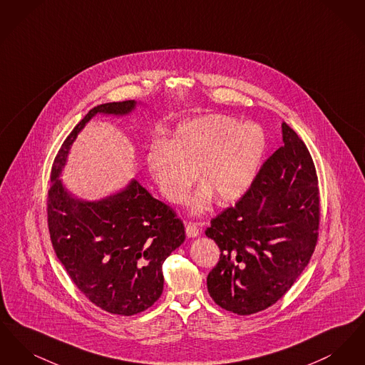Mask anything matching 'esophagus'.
Instances as JSON below:
<instances>
[{
    "mask_svg": "<svg viewBox=\"0 0 365 365\" xmlns=\"http://www.w3.org/2000/svg\"><path fill=\"white\" fill-rule=\"evenodd\" d=\"M198 234H200V228L197 226V223L187 222V223H186V235H187L189 238H195Z\"/></svg>",
    "mask_w": 365,
    "mask_h": 365,
    "instance_id": "obj_1",
    "label": "esophagus"
}]
</instances>
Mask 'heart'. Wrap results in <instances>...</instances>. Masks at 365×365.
Returning a JSON list of instances; mask_svg holds the SVG:
<instances>
[{
	"instance_id": "obj_1",
	"label": "heart",
	"mask_w": 365,
	"mask_h": 365,
	"mask_svg": "<svg viewBox=\"0 0 365 365\" xmlns=\"http://www.w3.org/2000/svg\"><path fill=\"white\" fill-rule=\"evenodd\" d=\"M268 148L264 128L225 116L207 115L178 124L168 142L156 140L145 164L161 194L174 204L187 200L195 170L204 185L191 200L194 212L242 198L260 173Z\"/></svg>"
}]
</instances>
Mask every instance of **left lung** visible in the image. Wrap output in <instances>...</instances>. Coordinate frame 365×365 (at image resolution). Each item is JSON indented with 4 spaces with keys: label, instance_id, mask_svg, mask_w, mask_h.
Segmentation results:
<instances>
[{
    "label": "left lung",
    "instance_id": "8db88e82",
    "mask_svg": "<svg viewBox=\"0 0 365 365\" xmlns=\"http://www.w3.org/2000/svg\"><path fill=\"white\" fill-rule=\"evenodd\" d=\"M282 138L253 186L205 231L220 249L207 278L209 294L237 314L264 311L286 294L317 242L320 207L312 157L286 123Z\"/></svg>",
    "mask_w": 365,
    "mask_h": 365
}]
</instances>
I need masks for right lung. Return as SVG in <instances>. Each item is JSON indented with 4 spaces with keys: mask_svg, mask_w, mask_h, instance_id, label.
I'll return each mask as SVG.
<instances>
[{
    "mask_svg": "<svg viewBox=\"0 0 365 365\" xmlns=\"http://www.w3.org/2000/svg\"><path fill=\"white\" fill-rule=\"evenodd\" d=\"M134 100L94 106L75 125L53 163L48 226L53 249L76 287L106 312L131 316L163 293V262L179 247L185 226L173 209L133 179L98 201L76 198L60 175L78 134L96 115L124 116Z\"/></svg>",
    "mask_w": 365,
    "mask_h": 365,
    "instance_id": "right-lung-1",
    "label": "right lung"
}]
</instances>
